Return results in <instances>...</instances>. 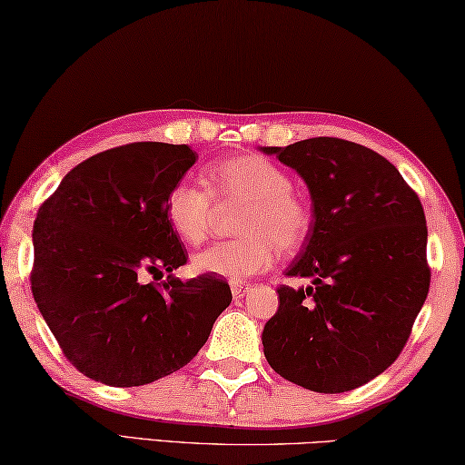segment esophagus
Masks as SVG:
<instances>
[{
    "instance_id": "obj_1",
    "label": "esophagus",
    "mask_w": 465,
    "mask_h": 465,
    "mask_svg": "<svg viewBox=\"0 0 465 465\" xmlns=\"http://www.w3.org/2000/svg\"><path fill=\"white\" fill-rule=\"evenodd\" d=\"M248 290H250V283H232V293H233L235 300L244 298Z\"/></svg>"
}]
</instances>
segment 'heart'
I'll list each match as a JSON object with an SVG mask.
<instances>
[{
	"instance_id": "b5f03b06",
	"label": "heart",
	"mask_w": 465,
	"mask_h": 465,
	"mask_svg": "<svg viewBox=\"0 0 465 465\" xmlns=\"http://www.w3.org/2000/svg\"><path fill=\"white\" fill-rule=\"evenodd\" d=\"M201 183L178 182L169 190L165 211L173 232L190 246H201L211 232L213 196L223 203H244L235 233L240 238L206 248L194 256L198 272H211L242 282L267 271L277 250L292 252L302 246L311 230V211L292 193L293 183L282 167L246 154L221 161Z\"/></svg>"
}]
</instances>
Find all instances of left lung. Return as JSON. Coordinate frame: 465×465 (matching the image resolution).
Returning <instances> with one entry per match:
<instances>
[{
	"mask_svg": "<svg viewBox=\"0 0 465 465\" xmlns=\"http://www.w3.org/2000/svg\"><path fill=\"white\" fill-rule=\"evenodd\" d=\"M262 153L296 169L312 198L311 230L285 269L312 283L277 287L264 358L311 391H351L395 362L429 296L424 209L393 163L350 140L319 136Z\"/></svg>",
	"mask_w": 465,
	"mask_h": 465,
	"instance_id": "1",
	"label": "left lung"
}]
</instances>
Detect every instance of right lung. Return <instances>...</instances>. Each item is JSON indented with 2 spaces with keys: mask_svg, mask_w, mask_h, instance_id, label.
Returning a JSON list of instances; mask_svg holds the SVG:
<instances>
[{
  "mask_svg": "<svg viewBox=\"0 0 465 465\" xmlns=\"http://www.w3.org/2000/svg\"><path fill=\"white\" fill-rule=\"evenodd\" d=\"M196 159L188 144L115 146L65 173L36 213L33 296L84 377L112 387L163 379L196 356L230 306L223 279L172 272L188 254L165 203ZM144 272L168 279L144 284Z\"/></svg>",
  "mask_w": 465,
  "mask_h": 465,
  "instance_id": "right-lung-1",
  "label": "right lung"
}]
</instances>
